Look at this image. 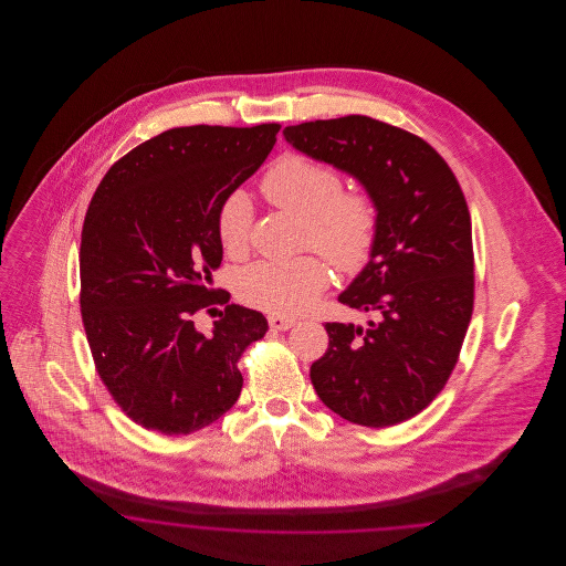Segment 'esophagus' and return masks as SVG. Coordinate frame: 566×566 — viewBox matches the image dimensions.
<instances>
[{"label": "esophagus", "instance_id": "34e87169", "mask_svg": "<svg viewBox=\"0 0 566 566\" xmlns=\"http://www.w3.org/2000/svg\"><path fill=\"white\" fill-rule=\"evenodd\" d=\"M271 331H286L291 326H295V318H286V316H277V314H271L270 318Z\"/></svg>", "mask_w": 566, "mask_h": 566}]
</instances>
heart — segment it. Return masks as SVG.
Returning <instances> with one entry per match:
<instances>
[{
  "label": "heart",
  "instance_id": "heart-1",
  "mask_svg": "<svg viewBox=\"0 0 566 566\" xmlns=\"http://www.w3.org/2000/svg\"><path fill=\"white\" fill-rule=\"evenodd\" d=\"M273 206L303 216V245L318 248L339 271L363 270L379 233V206L365 189L344 190L342 171L307 155H284L263 178ZM254 210L242 190L224 197L216 233L229 256H243L252 240ZM328 284L323 259L307 254L286 263H256L238 282L245 305L277 316L307 312Z\"/></svg>",
  "mask_w": 566,
  "mask_h": 566
}]
</instances>
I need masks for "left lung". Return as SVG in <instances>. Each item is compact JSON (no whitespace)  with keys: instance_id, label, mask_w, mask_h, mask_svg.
<instances>
[{"instance_id":"obj_1","label":"left lung","mask_w":566,"mask_h":566,"mask_svg":"<svg viewBox=\"0 0 566 566\" xmlns=\"http://www.w3.org/2000/svg\"><path fill=\"white\" fill-rule=\"evenodd\" d=\"M296 150L344 169L376 197L379 233L367 268L339 295L369 326L326 323L310 377L344 420L386 429L431 405L452 376L473 314L467 199L422 137L350 114L284 129Z\"/></svg>"}]
</instances>
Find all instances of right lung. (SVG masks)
Segmentation results:
<instances>
[{"label": "right lung", "instance_id": "add662e5", "mask_svg": "<svg viewBox=\"0 0 566 566\" xmlns=\"http://www.w3.org/2000/svg\"><path fill=\"white\" fill-rule=\"evenodd\" d=\"M277 132V123L163 132L114 163L88 203L84 333L112 399L148 431L210 427L242 392L238 363L265 337V316L231 303L210 336L193 316L229 301L208 289L222 261L216 214L268 159Z\"/></svg>", "mask_w": 566, "mask_h": 566}]
</instances>
